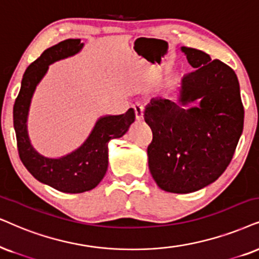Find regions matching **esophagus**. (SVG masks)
I'll list each match as a JSON object with an SVG mask.
<instances>
[{"instance_id": "esophagus-1", "label": "esophagus", "mask_w": 259, "mask_h": 259, "mask_svg": "<svg viewBox=\"0 0 259 259\" xmlns=\"http://www.w3.org/2000/svg\"><path fill=\"white\" fill-rule=\"evenodd\" d=\"M134 111H135V116H136V119H143V106L141 105V104L136 103L135 105H134Z\"/></svg>"}]
</instances>
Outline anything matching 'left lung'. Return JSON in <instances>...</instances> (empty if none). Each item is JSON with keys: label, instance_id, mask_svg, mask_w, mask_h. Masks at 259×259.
Wrapping results in <instances>:
<instances>
[{"label": "left lung", "instance_id": "obj_1", "mask_svg": "<svg viewBox=\"0 0 259 259\" xmlns=\"http://www.w3.org/2000/svg\"><path fill=\"white\" fill-rule=\"evenodd\" d=\"M194 71L182 78L176 101L155 98L145 110L152 129L148 166L160 189L189 194L220 177L244 127V106L234 70L197 49L182 48ZM200 106L185 109L195 100Z\"/></svg>", "mask_w": 259, "mask_h": 259}]
</instances>
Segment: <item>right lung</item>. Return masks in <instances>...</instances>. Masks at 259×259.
<instances>
[{
  "label": "right lung",
  "instance_id": "1",
  "mask_svg": "<svg viewBox=\"0 0 259 259\" xmlns=\"http://www.w3.org/2000/svg\"><path fill=\"white\" fill-rule=\"evenodd\" d=\"M82 47L80 39H67L47 49L26 69L13 107L16 145L24 166L37 181L68 194L90 191L99 184L109 165L107 143L110 140L122 137L135 120L133 109L119 116L101 117L83 145L60 159L45 158L31 146L26 122L35 87L48 71L49 65L73 56Z\"/></svg>",
  "mask_w": 259,
  "mask_h": 259
}]
</instances>
